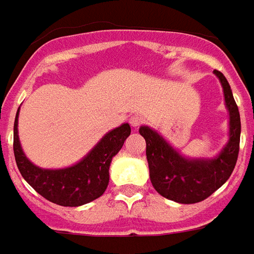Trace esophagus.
<instances>
[{
    "instance_id": "obj_1",
    "label": "esophagus",
    "mask_w": 254,
    "mask_h": 254,
    "mask_svg": "<svg viewBox=\"0 0 254 254\" xmlns=\"http://www.w3.org/2000/svg\"><path fill=\"white\" fill-rule=\"evenodd\" d=\"M130 124L132 127L141 126V124H142V117L139 116V115H132V116L130 117Z\"/></svg>"
}]
</instances>
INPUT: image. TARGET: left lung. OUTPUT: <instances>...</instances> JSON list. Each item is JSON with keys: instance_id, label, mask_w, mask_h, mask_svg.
<instances>
[{"instance_id": "left-lung-1", "label": "left lung", "mask_w": 254, "mask_h": 254, "mask_svg": "<svg viewBox=\"0 0 254 254\" xmlns=\"http://www.w3.org/2000/svg\"><path fill=\"white\" fill-rule=\"evenodd\" d=\"M224 91L225 108L230 113L228 142L214 157H185L157 131L139 127L146 141V159L153 188L166 199L177 203L202 202L223 185L234 171L239 153L241 116L232 91L221 71L214 70Z\"/></svg>"}]
</instances>
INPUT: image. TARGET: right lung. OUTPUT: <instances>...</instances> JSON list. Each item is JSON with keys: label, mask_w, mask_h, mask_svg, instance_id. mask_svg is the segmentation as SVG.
<instances>
[{"label": "right lung", "mask_w": 254, "mask_h": 254, "mask_svg": "<svg viewBox=\"0 0 254 254\" xmlns=\"http://www.w3.org/2000/svg\"><path fill=\"white\" fill-rule=\"evenodd\" d=\"M17 117L19 109L13 124V153L22 177L33 190L52 203L70 207L90 203L104 193L109 184L110 162L130 135V124L124 123L106 132L76 164L64 169H41L24 155L17 135Z\"/></svg>", "instance_id": "1"}]
</instances>
